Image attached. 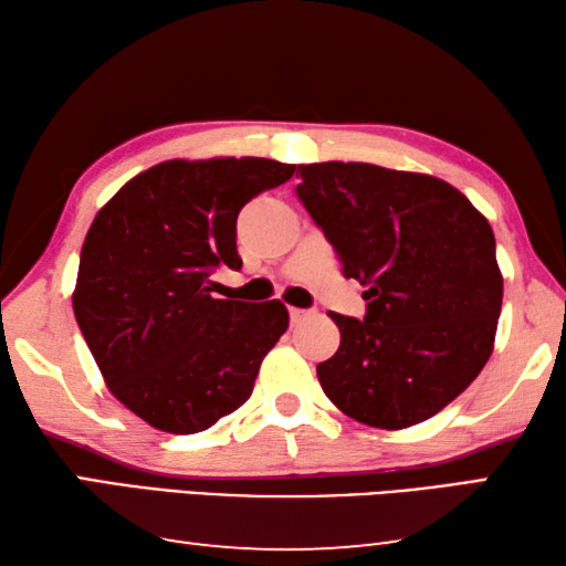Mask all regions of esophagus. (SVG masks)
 I'll list each match as a JSON object with an SVG mask.
<instances>
[{"label":"esophagus","instance_id":"1","mask_svg":"<svg viewBox=\"0 0 566 566\" xmlns=\"http://www.w3.org/2000/svg\"><path fill=\"white\" fill-rule=\"evenodd\" d=\"M312 316V312H304V310H290V318H292V324H302L304 318H310Z\"/></svg>","mask_w":566,"mask_h":566}]
</instances>
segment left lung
Instances as JSON below:
<instances>
[{
  "instance_id": "left-lung-1",
  "label": "left lung",
  "mask_w": 566,
  "mask_h": 566,
  "mask_svg": "<svg viewBox=\"0 0 566 566\" xmlns=\"http://www.w3.org/2000/svg\"><path fill=\"white\" fill-rule=\"evenodd\" d=\"M296 172V195L368 302L364 322L328 314L342 344L316 366L318 384L358 423H423L475 381L495 348L502 272L490 222L426 172L338 160Z\"/></svg>"
}]
</instances>
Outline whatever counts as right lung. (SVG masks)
<instances>
[{"mask_svg": "<svg viewBox=\"0 0 566 566\" xmlns=\"http://www.w3.org/2000/svg\"><path fill=\"white\" fill-rule=\"evenodd\" d=\"M292 176L270 158L166 160L91 222L74 314L108 390L148 426L200 433L252 396L290 312L280 300H214L210 272L240 270V210Z\"/></svg>", "mask_w": 566, "mask_h": 566, "instance_id": "obj_1", "label": "right lung"}]
</instances>
